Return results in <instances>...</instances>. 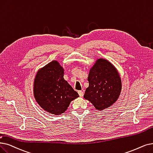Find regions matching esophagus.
I'll list each match as a JSON object with an SVG mask.
<instances>
[{
	"instance_id": "1",
	"label": "esophagus",
	"mask_w": 153,
	"mask_h": 153,
	"mask_svg": "<svg viewBox=\"0 0 153 153\" xmlns=\"http://www.w3.org/2000/svg\"><path fill=\"white\" fill-rule=\"evenodd\" d=\"M78 94H79V96H80V97H82L84 96V92L82 91H78Z\"/></svg>"
}]
</instances>
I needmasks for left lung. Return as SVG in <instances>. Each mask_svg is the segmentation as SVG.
<instances>
[{
    "label": "left lung",
    "instance_id": "1",
    "mask_svg": "<svg viewBox=\"0 0 153 153\" xmlns=\"http://www.w3.org/2000/svg\"><path fill=\"white\" fill-rule=\"evenodd\" d=\"M89 87L84 97L97 110L110 107L118 99L121 91V81L114 66L103 59H99L91 69Z\"/></svg>",
    "mask_w": 153,
    "mask_h": 153
}]
</instances>
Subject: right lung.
Wrapping results in <instances>:
<instances>
[{"mask_svg": "<svg viewBox=\"0 0 153 153\" xmlns=\"http://www.w3.org/2000/svg\"><path fill=\"white\" fill-rule=\"evenodd\" d=\"M34 94L37 103L51 114H61L67 110L70 102L79 97L64 79V69L53 61L40 69L36 76Z\"/></svg>", "mask_w": 153, "mask_h": 153, "instance_id": "obj_1", "label": "right lung"}]
</instances>
